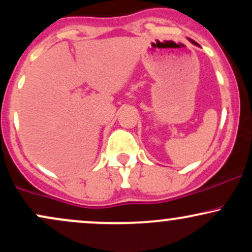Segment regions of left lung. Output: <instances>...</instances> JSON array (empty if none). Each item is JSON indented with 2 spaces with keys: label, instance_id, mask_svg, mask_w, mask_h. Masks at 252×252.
I'll list each match as a JSON object with an SVG mask.
<instances>
[{
  "label": "left lung",
  "instance_id": "obj_1",
  "mask_svg": "<svg viewBox=\"0 0 252 252\" xmlns=\"http://www.w3.org/2000/svg\"><path fill=\"white\" fill-rule=\"evenodd\" d=\"M189 41H190V42H192V43H193V45H195V46H198V43H196V42H195V41H193V40H190V39H189Z\"/></svg>",
  "mask_w": 252,
  "mask_h": 252
}]
</instances>
